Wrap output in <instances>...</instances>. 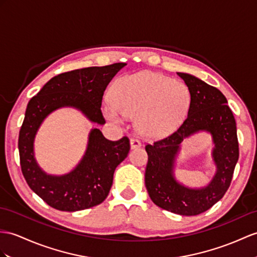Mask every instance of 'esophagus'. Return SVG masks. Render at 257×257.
<instances>
[{
	"mask_svg": "<svg viewBox=\"0 0 257 257\" xmlns=\"http://www.w3.org/2000/svg\"><path fill=\"white\" fill-rule=\"evenodd\" d=\"M141 145H142V143L137 139H131V147H132V148L141 147Z\"/></svg>",
	"mask_w": 257,
	"mask_h": 257,
	"instance_id": "1",
	"label": "esophagus"
}]
</instances>
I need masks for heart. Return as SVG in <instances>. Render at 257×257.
Instances as JSON below:
<instances>
[{"label":"heart","mask_w":257,"mask_h":257,"mask_svg":"<svg viewBox=\"0 0 257 257\" xmlns=\"http://www.w3.org/2000/svg\"><path fill=\"white\" fill-rule=\"evenodd\" d=\"M111 97L112 101L103 107L110 121L120 123L124 115H136L137 131L154 139L172 133L184 121L192 100L183 81L153 72L118 78Z\"/></svg>","instance_id":"heart-1"}]
</instances>
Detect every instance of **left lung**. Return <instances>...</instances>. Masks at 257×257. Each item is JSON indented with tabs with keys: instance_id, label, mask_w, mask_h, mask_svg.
Listing matches in <instances>:
<instances>
[{
	"instance_id": "left-lung-1",
	"label": "left lung",
	"mask_w": 257,
	"mask_h": 257,
	"mask_svg": "<svg viewBox=\"0 0 257 257\" xmlns=\"http://www.w3.org/2000/svg\"><path fill=\"white\" fill-rule=\"evenodd\" d=\"M178 75L191 91L190 109L176 132L146 145L145 185L152 201L162 209L182 216H195L212 207L229 189L239 159V142L233 113L222 92L190 74ZM198 130H207L213 135V158L217 171L207 187L194 190L176 182L173 166L179 144Z\"/></svg>"
}]
</instances>
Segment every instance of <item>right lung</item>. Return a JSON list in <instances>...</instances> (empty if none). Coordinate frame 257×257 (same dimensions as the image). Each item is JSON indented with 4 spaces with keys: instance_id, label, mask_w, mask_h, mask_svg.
Returning <instances> with one entry per match:
<instances>
[{
    "instance_id": "obj_1",
    "label": "right lung",
    "mask_w": 257,
    "mask_h": 257,
    "mask_svg": "<svg viewBox=\"0 0 257 257\" xmlns=\"http://www.w3.org/2000/svg\"><path fill=\"white\" fill-rule=\"evenodd\" d=\"M125 63L92 66L59 74L50 79L27 104L18 136V150L23 176L37 195L49 206L62 211L93 207L107 198L115 168L127 157L130 140L109 141L93 128L88 147L78 166L65 176L43 172L34 156V140L48 114L62 107L80 110L91 122L104 124L101 112L103 92Z\"/></svg>"
}]
</instances>
